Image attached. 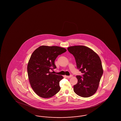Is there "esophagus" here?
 Wrapping results in <instances>:
<instances>
[{
	"label": "esophagus",
	"mask_w": 121,
	"mask_h": 121,
	"mask_svg": "<svg viewBox=\"0 0 121 121\" xmlns=\"http://www.w3.org/2000/svg\"><path fill=\"white\" fill-rule=\"evenodd\" d=\"M72 76H72V74H70L69 76H66V78H71V77H72Z\"/></svg>",
	"instance_id": "34e87169"
}]
</instances>
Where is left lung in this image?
<instances>
[{
	"mask_svg": "<svg viewBox=\"0 0 121 121\" xmlns=\"http://www.w3.org/2000/svg\"><path fill=\"white\" fill-rule=\"evenodd\" d=\"M67 50L73 55L77 68L82 73L76 76L78 81L73 86V91L81 97H89L97 91L103 75L101 59L95 52L85 46H72Z\"/></svg>",
	"mask_w": 121,
	"mask_h": 121,
	"instance_id": "1",
	"label": "left lung"
}]
</instances>
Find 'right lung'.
Returning <instances> with one entry per match:
<instances>
[{
    "label": "right lung",
    "instance_id": "right-lung-1",
    "mask_svg": "<svg viewBox=\"0 0 121 121\" xmlns=\"http://www.w3.org/2000/svg\"><path fill=\"white\" fill-rule=\"evenodd\" d=\"M66 51V49L58 46H42L33 52L27 69L31 87L37 95L49 98L60 91L59 82L63 77L53 74L50 70L56 68L55 59Z\"/></svg>",
    "mask_w": 121,
    "mask_h": 121
}]
</instances>
